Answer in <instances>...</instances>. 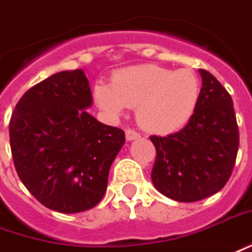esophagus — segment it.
I'll list each match as a JSON object with an SVG mask.
<instances>
[{
	"mask_svg": "<svg viewBox=\"0 0 252 252\" xmlns=\"http://www.w3.org/2000/svg\"><path fill=\"white\" fill-rule=\"evenodd\" d=\"M139 136H140V135H139L136 131H133V129H126V140H135V139H138Z\"/></svg>",
	"mask_w": 252,
	"mask_h": 252,
	"instance_id": "1",
	"label": "esophagus"
}]
</instances>
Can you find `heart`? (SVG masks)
I'll list each match as a JSON object with an SVG mask.
<instances>
[{
    "label": "heart",
    "mask_w": 252,
    "mask_h": 252,
    "mask_svg": "<svg viewBox=\"0 0 252 252\" xmlns=\"http://www.w3.org/2000/svg\"><path fill=\"white\" fill-rule=\"evenodd\" d=\"M200 94L198 77L188 69L173 71L156 64L135 65L116 72L112 84L98 82L96 105L112 116L138 106L139 123L151 132L172 133L195 113Z\"/></svg>",
    "instance_id": "heart-1"
}]
</instances>
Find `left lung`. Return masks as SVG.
I'll return each mask as SVG.
<instances>
[{
    "instance_id": "8db88e82",
    "label": "left lung",
    "mask_w": 252,
    "mask_h": 252,
    "mask_svg": "<svg viewBox=\"0 0 252 252\" xmlns=\"http://www.w3.org/2000/svg\"><path fill=\"white\" fill-rule=\"evenodd\" d=\"M202 76L195 113L181 131L150 136L157 157L151 180L177 202H198L229 180L239 150V128L229 93L210 72Z\"/></svg>"
}]
</instances>
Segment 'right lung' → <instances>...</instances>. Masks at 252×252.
Segmentation results:
<instances>
[{
	"label": "right lung",
	"mask_w": 252,
	"mask_h": 252,
	"mask_svg": "<svg viewBox=\"0 0 252 252\" xmlns=\"http://www.w3.org/2000/svg\"><path fill=\"white\" fill-rule=\"evenodd\" d=\"M91 103L84 72L63 71L28 90L10 117L16 172L54 212L71 214L98 205L126 142L123 129L102 124L86 110Z\"/></svg>",
	"instance_id": "add662e5"
}]
</instances>
